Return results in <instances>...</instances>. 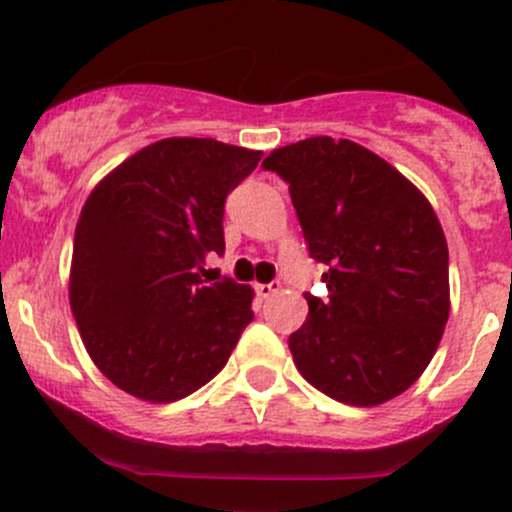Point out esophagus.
Instances as JSON below:
<instances>
[{
	"label": "esophagus",
	"instance_id": "34e87169",
	"mask_svg": "<svg viewBox=\"0 0 512 512\" xmlns=\"http://www.w3.org/2000/svg\"><path fill=\"white\" fill-rule=\"evenodd\" d=\"M279 287H282V282H270V284H257L255 287V292L260 294L262 299H270L272 294H277L279 292Z\"/></svg>",
	"mask_w": 512,
	"mask_h": 512
}]
</instances>
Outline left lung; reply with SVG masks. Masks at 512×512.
<instances>
[{
	"label": "left lung",
	"mask_w": 512,
	"mask_h": 512,
	"mask_svg": "<svg viewBox=\"0 0 512 512\" xmlns=\"http://www.w3.org/2000/svg\"><path fill=\"white\" fill-rule=\"evenodd\" d=\"M262 166L289 184L328 297L289 336L316 390L353 407L402 395L437 353L449 319V247L432 203L351 139L309 137Z\"/></svg>",
	"instance_id": "1"
}]
</instances>
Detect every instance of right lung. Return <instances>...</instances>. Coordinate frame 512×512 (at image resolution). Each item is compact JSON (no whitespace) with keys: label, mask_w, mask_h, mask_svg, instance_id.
Instances as JSON below:
<instances>
[{"label":"right lung","mask_w":512,"mask_h":512,"mask_svg":"<svg viewBox=\"0 0 512 512\" xmlns=\"http://www.w3.org/2000/svg\"><path fill=\"white\" fill-rule=\"evenodd\" d=\"M262 152L169 137L112 169L75 225L71 311L100 373L137 400L174 402L223 370L252 321V292L206 287L223 206Z\"/></svg>","instance_id":"obj_1"}]
</instances>
